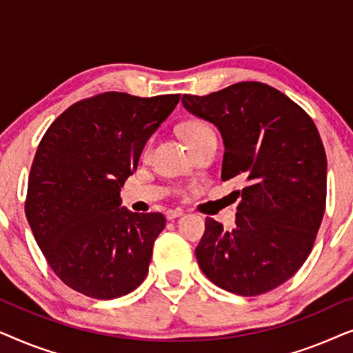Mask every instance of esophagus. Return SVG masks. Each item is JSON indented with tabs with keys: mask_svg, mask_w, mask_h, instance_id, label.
<instances>
[{
	"mask_svg": "<svg viewBox=\"0 0 353 353\" xmlns=\"http://www.w3.org/2000/svg\"><path fill=\"white\" fill-rule=\"evenodd\" d=\"M183 215V210L181 209H175V210H167L165 212V216L167 220H175L178 219V216Z\"/></svg>",
	"mask_w": 353,
	"mask_h": 353,
	"instance_id": "34e87169",
	"label": "esophagus"
}]
</instances>
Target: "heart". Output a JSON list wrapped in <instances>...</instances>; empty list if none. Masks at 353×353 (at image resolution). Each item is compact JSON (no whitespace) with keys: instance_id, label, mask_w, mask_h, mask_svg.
Masks as SVG:
<instances>
[{"instance_id":"b5f03b06","label":"heart","mask_w":353,"mask_h":353,"mask_svg":"<svg viewBox=\"0 0 353 353\" xmlns=\"http://www.w3.org/2000/svg\"><path fill=\"white\" fill-rule=\"evenodd\" d=\"M180 132H181V137L185 138V141L190 144V148H191V146H194V144L199 143L201 139H204L205 137H209V134L214 133V130H212L210 125L205 123L204 120L192 119L181 125ZM148 149H149V143L144 151H148Z\"/></svg>"}]
</instances>
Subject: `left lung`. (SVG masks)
<instances>
[{
  "mask_svg": "<svg viewBox=\"0 0 353 353\" xmlns=\"http://www.w3.org/2000/svg\"><path fill=\"white\" fill-rule=\"evenodd\" d=\"M181 103L220 130L221 180L244 183L233 230L205 219L197 263L228 292L272 291L305 262L325 215L327 165L320 133L301 105L260 81L183 94Z\"/></svg>",
  "mask_w": 353,
  "mask_h": 353,
  "instance_id": "1",
  "label": "left lung"
}]
</instances>
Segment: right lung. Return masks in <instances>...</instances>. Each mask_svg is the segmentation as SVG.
Wrapping results in <instances>:
<instances>
[{"instance_id": "right-lung-1", "label": "right lung", "mask_w": 353, "mask_h": 353, "mask_svg": "<svg viewBox=\"0 0 353 353\" xmlns=\"http://www.w3.org/2000/svg\"><path fill=\"white\" fill-rule=\"evenodd\" d=\"M178 101L108 91L72 104L43 134L26 215L46 262L74 291L108 301L146 278L165 216L120 207V188Z\"/></svg>"}]
</instances>
